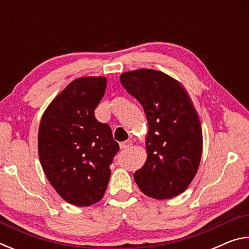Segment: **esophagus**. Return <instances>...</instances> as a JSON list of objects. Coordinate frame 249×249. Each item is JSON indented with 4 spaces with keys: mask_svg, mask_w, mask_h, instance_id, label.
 Listing matches in <instances>:
<instances>
[{
    "mask_svg": "<svg viewBox=\"0 0 249 249\" xmlns=\"http://www.w3.org/2000/svg\"><path fill=\"white\" fill-rule=\"evenodd\" d=\"M130 145H132V142H121V144H120V148H121V149H127V148H129Z\"/></svg>",
    "mask_w": 249,
    "mask_h": 249,
    "instance_id": "1",
    "label": "esophagus"
}]
</instances>
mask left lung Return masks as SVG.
Wrapping results in <instances>:
<instances>
[{"mask_svg":"<svg viewBox=\"0 0 249 249\" xmlns=\"http://www.w3.org/2000/svg\"><path fill=\"white\" fill-rule=\"evenodd\" d=\"M120 80L148 122L147 159L134 174L135 182L153 199L175 197L187 190L202 156L201 123L190 96L179 81L158 70L128 71Z\"/></svg>","mask_w":249,"mask_h":249,"instance_id":"1","label":"left lung"}]
</instances>
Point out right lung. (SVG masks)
I'll return each mask as SVG.
<instances>
[{"mask_svg":"<svg viewBox=\"0 0 249 249\" xmlns=\"http://www.w3.org/2000/svg\"><path fill=\"white\" fill-rule=\"evenodd\" d=\"M107 89L105 77H81L69 83L41 117L38 155L50 184L62 199L90 206L102 199L119 144L94 109Z\"/></svg>","mask_w":249,"mask_h":249,"instance_id":"obj_1","label":"right lung"}]
</instances>
